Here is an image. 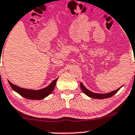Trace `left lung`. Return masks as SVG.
<instances>
[{
    "instance_id": "8db88e82",
    "label": "left lung",
    "mask_w": 135,
    "mask_h": 135,
    "mask_svg": "<svg viewBox=\"0 0 135 135\" xmlns=\"http://www.w3.org/2000/svg\"><path fill=\"white\" fill-rule=\"evenodd\" d=\"M80 88H81V90L84 92L85 95H87L88 96H89V97L93 98V99H107V98H109L112 97L113 95H115L118 91L119 90L120 88L116 89V90L114 91H112L110 93H104V94H99V93H93V92L90 91L89 90H88L86 88H85L84 85L82 84V83H80Z\"/></svg>"
}]
</instances>
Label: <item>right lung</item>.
<instances>
[{
    "instance_id": "right-lung-1",
    "label": "right lung",
    "mask_w": 135,
    "mask_h": 135,
    "mask_svg": "<svg viewBox=\"0 0 135 135\" xmlns=\"http://www.w3.org/2000/svg\"><path fill=\"white\" fill-rule=\"evenodd\" d=\"M58 78L55 79V80L52 81L50 85L46 88L40 89V90H31V89H24V88H20L16 85H13V84L8 81V83L12 89L17 92V93L20 94L23 97L28 99H35V100H40V99H44L47 95H50L53 90L54 89L56 84V81Z\"/></svg>"
}]
</instances>
